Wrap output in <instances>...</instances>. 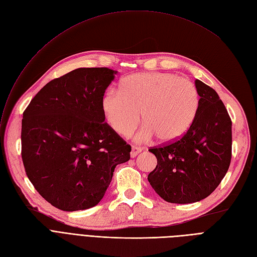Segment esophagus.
Masks as SVG:
<instances>
[{
    "instance_id": "1",
    "label": "esophagus",
    "mask_w": 257,
    "mask_h": 257,
    "mask_svg": "<svg viewBox=\"0 0 257 257\" xmlns=\"http://www.w3.org/2000/svg\"><path fill=\"white\" fill-rule=\"evenodd\" d=\"M142 152L141 148H138V146H133L132 148V152H131V157L135 158L138 154H140Z\"/></svg>"
}]
</instances>
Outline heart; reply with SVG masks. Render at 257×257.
Returning <instances> with one entry per match:
<instances>
[{
    "label": "heart",
    "mask_w": 257,
    "mask_h": 257,
    "mask_svg": "<svg viewBox=\"0 0 257 257\" xmlns=\"http://www.w3.org/2000/svg\"><path fill=\"white\" fill-rule=\"evenodd\" d=\"M103 114L120 136L128 137L139 122H145L136 140L145 142L156 136L173 143L189 131L200 107L195 85L173 73H137L124 79L119 92L107 91L101 100Z\"/></svg>",
    "instance_id": "obj_1"
}]
</instances>
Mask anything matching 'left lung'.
Returning <instances> with one entry per match:
<instances>
[{
  "mask_svg": "<svg viewBox=\"0 0 257 257\" xmlns=\"http://www.w3.org/2000/svg\"><path fill=\"white\" fill-rule=\"evenodd\" d=\"M200 107L189 131L176 142L149 150L157 166L148 180L160 197L175 204L199 202L218 186L231 161L232 122L217 93L195 79Z\"/></svg>",
  "mask_w": 257,
  "mask_h": 257,
  "instance_id": "obj_1",
  "label": "left lung"
}]
</instances>
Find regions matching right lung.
Segmentation results:
<instances>
[{
	"mask_svg": "<svg viewBox=\"0 0 257 257\" xmlns=\"http://www.w3.org/2000/svg\"><path fill=\"white\" fill-rule=\"evenodd\" d=\"M117 71L78 68L48 82L23 114L22 159L34 188L64 211L98 204L131 146L104 122L101 100Z\"/></svg>",
	"mask_w": 257,
	"mask_h": 257,
	"instance_id": "obj_1",
	"label": "right lung"
}]
</instances>
